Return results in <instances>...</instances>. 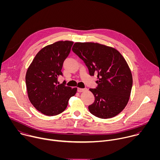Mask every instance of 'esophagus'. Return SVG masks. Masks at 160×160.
I'll return each instance as SVG.
<instances>
[{
  "label": "esophagus",
  "mask_w": 160,
  "mask_h": 160,
  "mask_svg": "<svg viewBox=\"0 0 160 160\" xmlns=\"http://www.w3.org/2000/svg\"><path fill=\"white\" fill-rule=\"evenodd\" d=\"M88 89L87 88H78V92H85Z\"/></svg>",
  "instance_id": "34e87169"
}]
</instances>
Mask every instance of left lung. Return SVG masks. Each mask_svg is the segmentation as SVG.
<instances>
[{
	"label": "left lung",
	"mask_w": 160,
	"mask_h": 160,
	"mask_svg": "<svg viewBox=\"0 0 160 160\" xmlns=\"http://www.w3.org/2000/svg\"><path fill=\"white\" fill-rule=\"evenodd\" d=\"M73 51L97 75L98 87L90 88L95 97L88 110L96 117L117 116L127 106L132 87V75L122 55L115 49L93 42H76Z\"/></svg>",
	"instance_id": "obj_1"
}]
</instances>
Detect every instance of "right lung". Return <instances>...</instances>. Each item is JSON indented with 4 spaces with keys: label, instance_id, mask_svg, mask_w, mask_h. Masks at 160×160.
Here are the masks:
<instances>
[{
    "label": "right lung",
    "instance_id": "obj_1",
    "mask_svg": "<svg viewBox=\"0 0 160 160\" xmlns=\"http://www.w3.org/2000/svg\"><path fill=\"white\" fill-rule=\"evenodd\" d=\"M73 44L71 41H59L47 45L35 56L26 74L29 100L43 115L54 116L64 111L77 88H72L58 79L62 76L63 62Z\"/></svg>",
    "mask_w": 160,
    "mask_h": 160
}]
</instances>
